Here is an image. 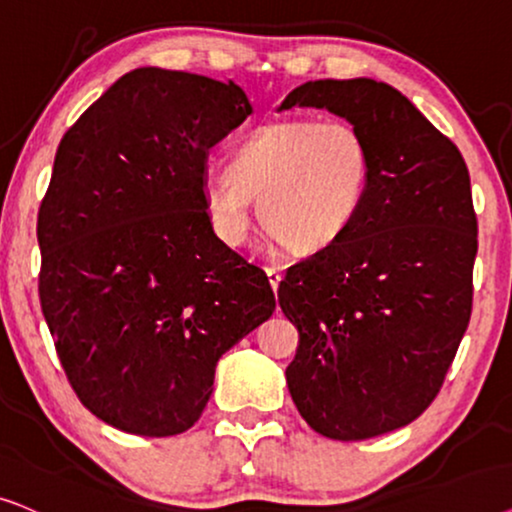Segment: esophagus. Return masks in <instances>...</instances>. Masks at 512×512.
Returning <instances> with one entry per match:
<instances>
[{
	"label": "esophagus",
	"instance_id": "1",
	"mask_svg": "<svg viewBox=\"0 0 512 512\" xmlns=\"http://www.w3.org/2000/svg\"><path fill=\"white\" fill-rule=\"evenodd\" d=\"M264 271H267L271 288H274V292H276L278 290V283H281V271H278L276 267H264Z\"/></svg>",
	"mask_w": 512,
	"mask_h": 512
}]
</instances>
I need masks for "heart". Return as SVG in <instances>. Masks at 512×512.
I'll use <instances>...</instances> for the list:
<instances>
[{
    "instance_id": "obj_1",
    "label": "heart",
    "mask_w": 512,
    "mask_h": 512,
    "mask_svg": "<svg viewBox=\"0 0 512 512\" xmlns=\"http://www.w3.org/2000/svg\"><path fill=\"white\" fill-rule=\"evenodd\" d=\"M372 175L365 135L346 119H285L255 128L231 152L227 173L208 177L203 199L217 236L231 245L260 224L290 252L337 243L363 208Z\"/></svg>"
}]
</instances>
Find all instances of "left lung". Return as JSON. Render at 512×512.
Listing matches in <instances>:
<instances>
[{"mask_svg": "<svg viewBox=\"0 0 512 512\" xmlns=\"http://www.w3.org/2000/svg\"><path fill=\"white\" fill-rule=\"evenodd\" d=\"M365 135L372 175L353 227L278 285L299 332L285 370L313 431L367 440L412 424L440 393L473 311L478 217L466 161L403 93L318 79L283 100Z\"/></svg>", "mask_w": 512, "mask_h": 512, "instance_id": "obj_1", "label": "left lung"}]
</instances>
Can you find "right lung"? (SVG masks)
<instances>
[{
	"label": "right lung",
	"instance_id": "right-lung-1",
	"mask_svg": "<svg viewBox=\"0 0 512 512\" xmlns=\"http://www.w3.org/2000/svg\"><path fill=\"white\" fill-rule=\"evenodd\" d=\"M250 112L234 81L138 67L60 140L37 215L39 302L72 391L119 431L192 428L217 360L276 309L203 199L210 147Z\"/></svg>",
	"mask_w": 512,
	"mask_h": 512
}]
</instances>
